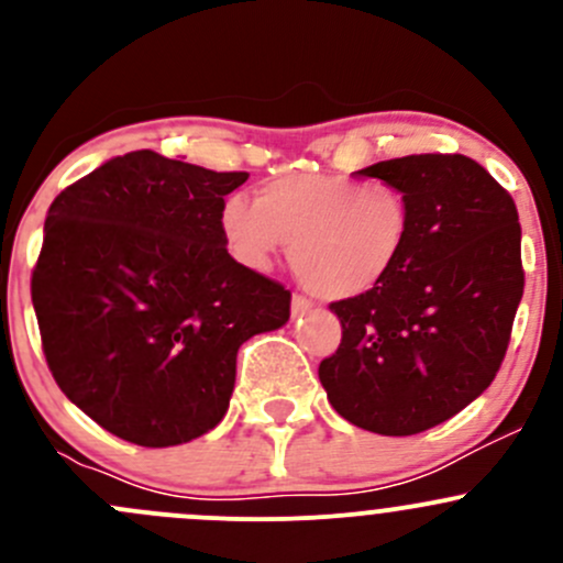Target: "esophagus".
Returning <instances> with one entry per match:
<instances>
[{
	"label": "esophagus",
	"mask_w": 563,
	"mask_h": 563,
	"mask_svg": "<svg viewBox=\"0 0 563 563\" xmlns=\"http://www.w3.org/2000/svg\"><path fill=\"white\" fill-rule=\"evenodd\" d=\"M313 310V302H310L308 297H302V294H294L291 297V313L294 316H305Z\"/></svg>",
	"instance_id": "esophagus-1"
}]
</instances>
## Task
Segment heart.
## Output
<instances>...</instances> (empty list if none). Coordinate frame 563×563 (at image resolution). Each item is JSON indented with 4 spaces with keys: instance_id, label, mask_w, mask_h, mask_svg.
I'll return each mask as SVG.
<instances>
[{
    "instance_id": "b5f03b06",
    "label": "heart",
    "mask_w": 563,
    "mask_h": 563,
    "mask_svg": "<svg viewBox=\"0 0 563 563\" xmlns=\"http://www.w3.org/2000/svg\"><path fill=\"white\" fill-rule=\"evenodd\" d=\"M220 225L250 269H269L291 245L299 280L327 299H360L389 280L411 236L400 187L343 174H291L266 181L255 201L229 196Z\"/></svg>"
}]
</instances>
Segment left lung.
<instances>
[{
    "instance_id": "obj_1",
    "label": "left lung",
    "mask_w": 563,
    "mask_h": 563,
    "mask_svg": "<svg viewBox=\"0 0 563 563\" xmlns=\"http://www.w3.org/2000/svg\"><path fill=\"white\" fill-rule=\"evenodd\" d=\"M411 203V236L389 280L329 305L343 327L318 365L334 411L378 435L435 428L501 367L523 297L512 196L465 155H408L367 166Z\"/></svg>"
}]
</instances>
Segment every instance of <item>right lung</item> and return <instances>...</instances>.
<instances>
[{
	"label": "right lung",
	"mask_w": 563,
	"mask_h": 563,
	"mask_svg": "<svg viewBox=\"0 0 563 563\" xmlns=\"http://www.w3.org/2000/svg\"><path fill=\"white\" fill-rule=\"evenodd\" d=\"M245 179L139 150L48 207L32 269L45 362L87 417L130 444L212 430L240 345L291 316V291L225 247L220 209Z\"/></svg>",
	"instance_id": "right-lung-1"
}]
</instances>
